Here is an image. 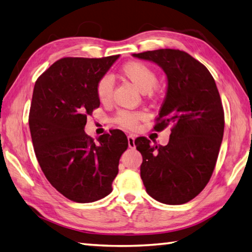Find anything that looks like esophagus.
Returning a JSON list of instances; mask_svg holds the SVG:
<instances>
[{
	"mask_svg": "<svg viewBox=\"0 0 252 252\" xmlns=\"http://www.w3.org/2000/svg\"><path fill=\"white\" fill-rule=\"evenodd\" d=\"M127 140H128V146H129V148L134 149L135 148V137L132 135H128L127 136Z\"/></svg>",
	"mask_w": 252,
	"mask_h": 252,
	"instance_id": "34e87169",
	"label": "esophagus"
}]
</instances>
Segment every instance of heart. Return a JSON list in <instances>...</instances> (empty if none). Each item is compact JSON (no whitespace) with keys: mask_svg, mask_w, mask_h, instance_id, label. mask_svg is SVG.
Segmentation results:
<instances>
[{"mask_svg":"<svg viewBox=\"0 0 252 252\" xmlns=\"http://www.w3.org/2000/svg\"><path fill=\"white\" fill-rule=\"evenodd\" d=\"M123 77L138 90L141 93H148L156 88L158 83V77L155 70L148 64L140 61H130L123 65L121 69ZM113 84L108 77H103L96 83V95L102 103H108L112 98ZM141 117L139 113H131L127 111H122L117 114L115 122L121 126L132 128L135 127L137 122Z\"/></svg>","mask_w":252,"mask_h":252,"instance_id":"obj_1","label":"heart"}]
</instances>
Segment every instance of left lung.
<instances>
[{
	"mask_svg": "<svg viewBox=\"0 0 252 252\" xmlns=\"http://www.w3.org/2000/svg\"><path fill=\"white\" fill-rule=\"evenodd\" d=\"M132 57L164 71L167 93L156 130L171 125L167 146L135 140L142 156L140 177L147 193L169 205L195 197L210 181L224 135V110L215 80L205 65L181 50L158 49Z\"/></svg>",
	"mask_w": 252,
	"mask_h": 252,
	"instance_id": "left-lung-1",
	"label": "left lung"
}]
</instances>
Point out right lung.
Here are the masks:
<instances>
[{
    "mask_svg": "<svg viewBox=\"0 0 252 252\" xmlns=\"http://www.w3.org/2000/svg\"><path fill=\"white\" fill-rule=\"evenodd\" d=\"M118 58L60 59L35 83L28 122L37 160L52 187L73 202H95L112 192L128 147L122 130L97 141L84 131L88 115L99 106L96 83Z\"/></svg>",
    "mask_w": 252,
    "mask_h": 252,
    "instance_id": "1",
    "label": "right lung"
}]
</instances>
